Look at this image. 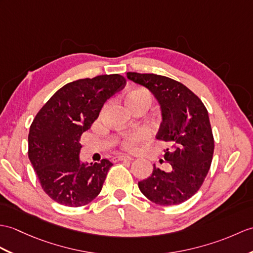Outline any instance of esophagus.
Listing matches in <instances>:
<instances>
[{"label": "esophagus", "mask_w": 253, "mask_h": 253, "mask_svg": "<svg viewBox=\"0 0 253 253\" xmlns=\"http://www.w3.org/2000/svg\"><path fill=\"white\" fill-rule=\"evenodd\" d=\"M114 162H119V161H132V157L128 156V155H120V156H116L113 158Z\"/></svg>", "instance_id": "34e87169"}]
</instances>
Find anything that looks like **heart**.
Returning <instances> with one entry per match:
<instances>
[{"label": "heart", "mask_w": 253, "mask_h": 253, "mask_svg": "<svg viewBox=\"0 0 253 253\" xmlns=\"http://www.w3.org/2000/svg\"><path fill=\"white\" fill-rule=\"evenodd\" d=\"M145 101L151 104L152 98L150 92L148 90L143 89V88H134V89L130 90L126 96V103H133V102H141ZM149 133L143 128H138L136 130L129 132L126 138L123 141V145L125 146L126 149H134L136 146L142 142L143 140L148 138Z\"/></svg>", "instance_id": "1"}]
</instances>
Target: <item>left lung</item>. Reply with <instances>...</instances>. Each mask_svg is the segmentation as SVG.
I'll return each instance as SVG.
<instances>
[{"instance_id": "8db88e82", "label": "left lung", "mask_w": 253, "mask_h": 253, "mask_svg": "<svg viewBox=\"0 0 253 253\" xmlns=\"http://www.w3.org/2000/svg\"><path fill=\"white\" fill-rule=\"evenodd\" d=\"M127 79L156 99L162 115L156 139L170 145L164 155L171 165L169 171L153 165V172L139 182V189L161 206L183 203L202 186L212 161L214 141L207 109L186 86L166 76L128 72Z\"/></svg>"}]
</instances>
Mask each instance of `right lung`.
<instances>
[{
    "label": "right lung",
    "instance_id": "obj_1",
    "mask_svg": "<svg viewBox=\"0 0 253 253\" xmlns=\"http://www.w3.org/2000/svg\"><path fill=\"white\" fill-rule=\"evenodd\" d=\"M125 85L119 74L73 81L57 90L35 116L28 137L29 160L42 189L55 202L81 207L101 192L113 164L83 163L79 141L107 100Z\"/></svg>",
    "mask_w": 253,
    "mask_h": 253
}]
</instances>
